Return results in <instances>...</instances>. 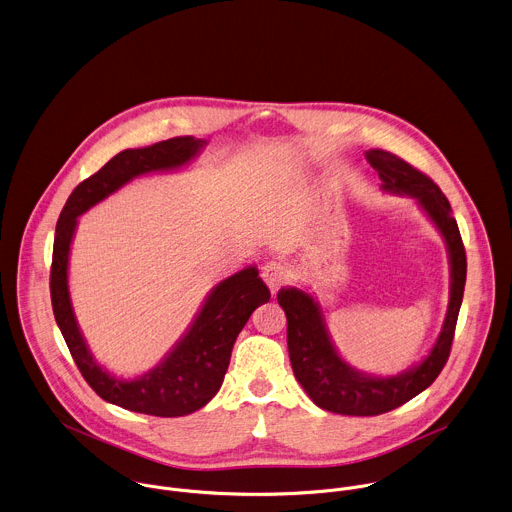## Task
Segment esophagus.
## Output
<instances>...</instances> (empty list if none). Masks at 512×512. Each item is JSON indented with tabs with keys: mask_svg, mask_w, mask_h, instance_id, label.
<instances>
[{
	"mask_svg": "<svg viewBox=\"0 0 512 512\" xmlns=\"http://www.w3.org/2000/svg\"><path fill=\"white\" fill-rule=\"evenodd\" d=\"M261 277H263V281L267 283V287L271 291H277L281 285H285L289 281L291 273H289V269L283 263L269 261V263H265L261 267Z\"/></svg>",
	"mask_w": 512,
	"mask_h": 512,
	"instance_id": "34e87169",
	"label": "esophagus"
}]
</instances>
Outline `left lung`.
<instances>
[{"instance_id": "8db88e82", "label": "left lung", "mask_w": 512, "mask_h": 512, "mask_svg": "<svg viewBox=\"0 0 512 512\" xmlns=\"http://www.w3.org/2000/svg\"><path fill=\"white\" fill-rule=\"evenodd\" d=\"M365 157L379 173L381 189L413 197L441 233L449 253L451 289L447 315L429 355L411 369L391 377L369 375L351 367L331 341L323 311L313 295L297 287L279 289L277 301L287 315V347L295 379L317 407L351 417L389 413L433 385L451 353L467 281L465 245L445 193L433 179L389 151L369 149Z\"/></svg>"}]
</instances>
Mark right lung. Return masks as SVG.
I'll list each match as a JSON object with an SVG mask.
<instances>
[{
	"label": "right lung",
	"instance_id": "1",
	"mask_svg": "<svg viewBox=\"0 0 512 512\" xmlns=\"http://www.w3.org/2000/svg\"><path fill=\"white\" fill-rule=\"evenodd\" d=\"M205 145V139L187 135L125 149L73 189L57 219L49 275L57 327L89 387L103 401L133 413L183 417L205 407L223 385L237 335L271 293L255 265L223 279L209 291L193 323L161 363L135 379H121L95 361L73 313L67 269L77 217L137 177L187 167Z\"/></svg>",
	"mask_w": 512,
	"mask_h": 512
}]
</instances>
